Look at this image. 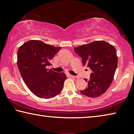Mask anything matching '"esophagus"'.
Wrapping results in <instances>:
<instances>
[{"label":"esophagus","mask_w":134,"mask_h":134,"mask_svg":"<svg viewBox=\"0 0 134 134\" xmlns=\"http://www.w3.org/2000/svg\"><path fill=\"white\" fill-rule=\"evenodd\" d=\"M67 76L68 77H72V78H75L76 76H75L73 75H70V74H67Z\"/></svg>","instance_id":"34e87169"}]
</instances>
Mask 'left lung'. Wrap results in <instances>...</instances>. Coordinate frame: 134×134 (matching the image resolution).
Segmentation results:
<instances>
[{"label": "left lung", "mask_w": 134, "mask_h": 134, "mask_svg": "<svg viewBox=\"0 0 134 134\" xmlns=\"http://www.w3.org/2000/svg\"><path fill=\"white\" fill-rule=\"evenodd\" d=\"M83 65L92 70L86 88L81 93L95 98L104 94L110 86L116 70L118 57L114 46L105 41H95L74 48Z\"/></svg>", "instance_id": "obj_1"}]
</instances>
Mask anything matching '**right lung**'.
Returning a JSON list of instances; mask_svg holds the SVG:
<instances>
[{"label":"right lung","instance_id":"1","mask_svg":"<svg viewBox=\"0 0 134 134\" xmlns=\"http://www.w3.org/2000/svg\"><path fill=\"white\" fill-rule=\"evenodd\" d=\"M61 47L40 40H29L17 51V65L29 90L40 98L49 99L59 94L67 79L64 73L47 69Z\"/></svg>","mask_w":134,"mask_h":134}]
</instances>
